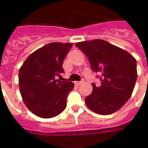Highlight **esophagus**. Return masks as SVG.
<instances>
[{"mask_svg": "<svg viewBox=\"0 0 148 148\" xmlns=\"http://www.w3.org/2000/svg\"><path fill=\"white\" fill-rule=\"evenodd\" d=\"M83 83V81H74V84H76V85H80L81 84Z\"/></svg>", "mask_w": 148, "mask_h": 148, "instance_id": "34e87169", "label": "esophagus"}]
</instances>
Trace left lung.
I'll use <instances>...</instances> for the list:
<instances>
[{
    "label": "left lung",
    "mask_w": 148,
    "mask_h": 148,
    "mask_svg": "<svg viewBox=\"0 0 148 148\" xmlns=\"http://www.w3.org/2000/svg\"><path fill=\"white\" fill-rule=\"evenodd\" d=\"M85 53L93 71L99 74L101 86L92 84L93 91L85 98L94 112L111 114L124 105L135 86L137 62L129 53L103 40L77 43Z\"/></svg>",
    "instance_id": "obj_1"
}]
</instances>
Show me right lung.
<instances>
[{
    "instance_id": "add662e5",
    "label": "right lung",
    "mask_w": 148,
    "mask_h": 148,
    "mask_svg": "<svg viewBox=\"0 0 148 148\" xmlns=\"http://www.w3.org/2000/svg\"><path fill=\"white\" fill-rule=\"evenodd\" d=\"M71 43H51L32 53L19 71V88L23 101L34 114L42 118L58 116L67 107L74 83L61 81L62 64Z\"/></svg>"
}]
</instances>
